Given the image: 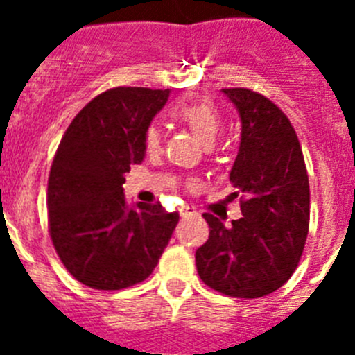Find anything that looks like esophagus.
Here are the masks:
<instances>
[{"label":"esophagus","mask_w":355,"mask_h":355,"mask_svg":"<svg viewBox=\"0 0 355 355\" xmlns=\"http://www.w3.org/2000/svg\"><path fill=\"white\" fill-rule=\"evenodd\" d=\"M181 216H193L197 213V209L193 208V206H183V208L180 209Z\"/></svg>","instance_id":"1"}]
</instances>
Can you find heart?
I'll return each mask as SVG.
<instances>
[{
    "instance_id": "1",
    "label": "heart",
    "mask_w": 355,
    "mask_h": 355,
    "mask_svg": "<svg viewBox=\"0 0 355 355\" xmlns=\"http://www.w3.org/2000/svg\"><path fill=\"white\" fill-rule=\"evenodd\" d=\"M171 115L178 122L184 124L205 146H211L215 142L216 135L222 128L220 110L206 97L181 101L172 108ZM159 146H162V135L155 124H150L144 133V147L147 153H156Z\"/></svg>"
}]
</instances>
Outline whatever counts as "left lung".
Masks as SVG:
<instances>
[{"instance_id": "left-lung-1", "label": "left lung", "mask_w": 355, "mask_h": 355, "mask_svg": "<svg viewBox=\"0 0 355 355\" xmlns=\"http://www.w3.org/2000/svg\"><path fill=\"white\" fill-rule=\"evenodd\" d=\"M238 110L241 140L229 180L241 193V218L224 225L205 213L209 238L196 252L199 277L213 290L258 299L286 283L309 231V180L290 119L268 97L222 89Z\"/></svg>"}]
</instances>
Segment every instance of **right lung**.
<instances>
[{
    "label": "right lung",
    "instance_id": "right-lung-1",
    "mask_svg": "<svg viewBox=\"0 0 355 355\" xmlns=\"http://www.w3.org/2000/svg\"><path fill=\"white\" fill-rule=\"evenodd\" d=\"M171 90L117 87L72 119L48 181L49 234L69 274L94 290L149 277L180 220L159 202L128 206L122 184L146 156L144 133Z\"/></svg>",
    "mask_w": 355,
    "mask_h": 355
}]
</instances>
